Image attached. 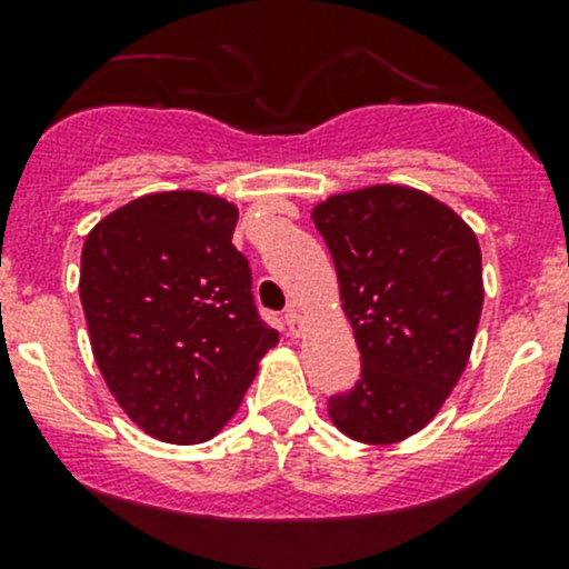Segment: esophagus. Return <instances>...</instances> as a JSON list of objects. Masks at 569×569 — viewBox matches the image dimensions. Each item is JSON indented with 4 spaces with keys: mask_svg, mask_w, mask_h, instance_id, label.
I'll return each mask as SVG.
<instances>
[{
    "mask_svg": "<svg viewBox=\"0 0 569 569\" xmlns=\"http://www.w3.org/2000/svg\"><path fill=\"white\" fill-rule=\"evenodd\" d=\"M286 327H289L291 336H300L302 332V317L300 311H297V306H291L289 311H286Z\"/></svg>",
    "mask_w": 569,
    "mask_h": 569,
    "instance_id": "obj_1",
    "label": "esophagus"
}]
</instances>
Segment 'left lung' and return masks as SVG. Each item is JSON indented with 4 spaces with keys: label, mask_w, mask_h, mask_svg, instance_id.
Here are the masks:
<instances>
[{
    "label": "left lung",
    "mask_w": 569,
    "mask_h": 569,
    "mask_svg": "<svg viewBox=\"0 0 569 569\" xmlns=\"http://www.w3.org/2000/svg\"><path fill=\"white\" fill-rule=\"evenodd\" d=\"M313 222L360 349V380L327 410L352 440L399 443L432 421L468 363L485 302L476 233L399 183L332 194Z\"/></svg>",
    "instance_id": "obj_1"
}]
</instances>
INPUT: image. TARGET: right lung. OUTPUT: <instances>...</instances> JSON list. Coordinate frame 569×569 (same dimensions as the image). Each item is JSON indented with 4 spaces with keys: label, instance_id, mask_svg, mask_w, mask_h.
Segmentation results:
<instances>
[{
    "label": "right lung",
    "instance_id": "obj_1",
    "mask_svg": "<svg viewBox=\"0 0 569 569\" xmlns=\"http://www.w3.org/2000/svg\"><path fill=\"white\" fill-rule=\"evenodd\" d=\"M239 211L206 192H153L88 233L79 297L93 358L126 416L164 443L214 438L278 343L252 300Z\"/></svg>",
    "mask_w": 569,
    "mask_h": 569
}]
</instances>
